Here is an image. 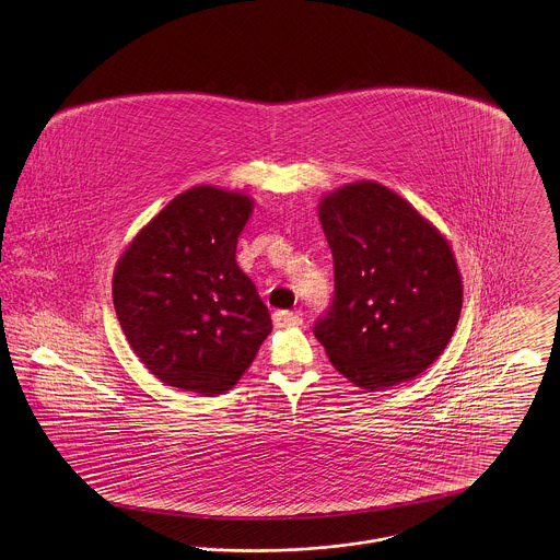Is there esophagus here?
Wrapping results in <instances>:
<instances>
[{
  "label": "esophagus",
  "instance_id": "1",
  "mask_svg": "<svg viewBox=\"0 0 560 560\" xmlns=\"http://www.w3.org/2000/svg\"><path fill=\"white\" fill-rule=\"evenodd\" d=\"M272 324L275 328H296L302 324L300 313H290V311H277L272 315Z\"/></svg>",
  "mask_w": 560,
  "mask_h": 560
}]
</instances>
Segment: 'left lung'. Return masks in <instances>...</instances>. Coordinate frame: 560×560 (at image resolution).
I'll return each instance as SVG.
<instances>
[{
  "instance_id": "1",
  "label": "left lung",
  "mask_w": 560,
  "mask_h": 560,
  "mask_svg": "<svg viewBox=\"0 0 560 560\" xmlns=\"http://www.w3.org/2000/svg\"><path fill=\"white\" fill-rule=\"evenodd\" d=\"M319 222L336 292L315 338L360 389L412 381L459 324L463 281L451 243L406 198L370 179L324 195Z\"/></svg>"
}]
</instances>
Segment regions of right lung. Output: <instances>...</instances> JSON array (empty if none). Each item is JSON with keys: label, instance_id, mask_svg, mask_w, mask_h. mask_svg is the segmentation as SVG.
Here are the masks:
<instances>
[{"label": "right lung", "instance_id": "add662e5", "mask_svg": "<svg viewBox=\"0 0 560 560\" xmlns=\"http://www.w3.org/2000/svg\"><path fill=\"white\" fill-rule=\"evenodd\" d=\"M254 211L241 190L195 186L132 236L112 279L132 353L168 387L231 392L270 334L268 308L236 264Z\"/></svg>", "mask_w": 560, "mask_h": 560}]
</instances>
